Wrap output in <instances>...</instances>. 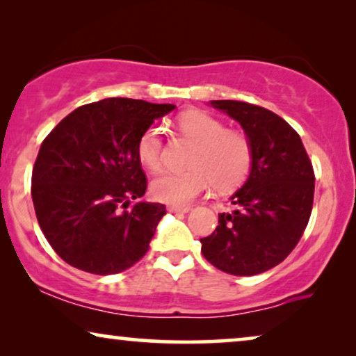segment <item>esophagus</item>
Masks as SVG:
<instances>
[{
	"label": "esophagus",
	"mask_w": 356,
	"mask_h": 356,
	"mask_svg": "<svg viewBox=\"0 0 356 356\" xmlns=\"http://www.w3.org/2000/svg\"><path fill=\"white\" fill-rule=\"evenodd\" d=\"M167 211L172 212V213H186V212L191 211V207H189V206H168Z\"/></svg>",
	"instance_id": "1"
}]
</instances>
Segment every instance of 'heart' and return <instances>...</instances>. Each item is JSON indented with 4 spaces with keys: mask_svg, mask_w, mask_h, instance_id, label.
Wrapping results in <instances>:
<instances>
[{
    "mask_svg": "<svg viewBox=\"0 0 356 356\" xmlns=\"http://www.w3.org/2000/svg\"><path fill=\"white\" fill-rule=\"evenodd\" d=\"M178 128L184 138L197 144L188 172L163 173L150 183L155 201L186 206L212 184L218 191H232L245 181L252 167V145L246 134L227 129L206 111H188L179 116ZM138 159L149 172H159L163 162V139L159 128L145 129L138 140Z\"/></svg>",
    "mask_w": 356,
    "mask_h": 356,
    "instance_id": "b5f03b06",
    "label": "heart"
}]
</instances>
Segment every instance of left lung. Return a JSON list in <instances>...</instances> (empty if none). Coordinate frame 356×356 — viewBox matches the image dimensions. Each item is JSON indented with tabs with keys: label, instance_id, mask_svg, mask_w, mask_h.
<instances>
[{
	"label": "left lung",
	"instance_id": "left-lung-1",
	"mask_svg": "<svg viewBox=\"0 0 356 356\" xmlns=\"http://www.w3.org/2000/svg\"><path fill=\"white\" fill-rule=\"evenodd\" d=\"M241 124L252 145V167L230 197L235 211L218 213L202 254L227 274L256 275L280 264L308 225L314 172L300 136L279 115L236 100H212Z\"/></svg>",
	"mask_w": 356,
	"mask_h": 356
}]
</instances>
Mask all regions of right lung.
<instances>
[{"label":"right lung","mask_w":356,"mask_h":356,"mask_svg":"<svg viewBox=\"0 0 356 356\" xmlns=\"http://www.w3.org/2000/svg\"><path fill=\"white\" fill-rule=\"evenodd\" d=\"M175 108L111 97L76 108L43 140L32 201L47 241L67 264L110 275L147 252L165 206L140 201L147 179L136 147Z\"/></svg>","instance_id":"right-lung-1"}]
</instances>
